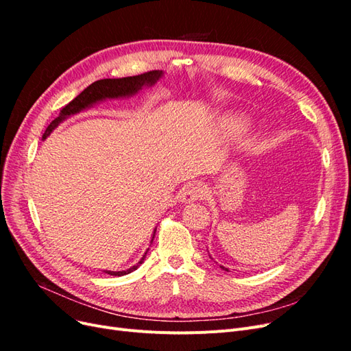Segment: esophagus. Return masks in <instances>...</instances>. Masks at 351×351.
<instances>
[{
    "mask_svg": "<svg viewBox=\"0 0 351 351\" xmlns=\"http://www.w3.org/2000/svg\"><path fill=\"white\" fill-rule=\"evenodd\" d=\"M204 196H205V189L200 184H189L183 190L182 195H180V199H182V202H184V204H190V202L199 200Z\"/></svg>",
    "mask_w": 351,
    "mask_h": 351,
    "instance_id": "esophagus-1",
    "label": "esophagus"
}]
</instances>
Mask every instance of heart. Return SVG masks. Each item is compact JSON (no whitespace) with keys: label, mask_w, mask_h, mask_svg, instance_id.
Listing matches in <instances>:
<instances>
[{"label":"heart","mask_w":351,"mask_h":351,"mask_svg":"<svg viewBox=\"0 0 351 351\" xmlns=\"http://www.w3.org/2000/svg\"><path fill=\"white\" fill-rule=\"evenodd\" d=\"M222 127H224V130L227 133L237 134L246 129V123L241 121L240 119H234V117H226V119L222 120Z\"/></svg>","instance_id":"b5f03b06"}]
</instances>
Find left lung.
<instances>
[{"label": "left lung", "instance_id": "left-lung-1", "mask_svg": "<svg viewBox=\"0 0 351 351\" xmlns=\"http://www.w3.org/2000/svg\"><path fill=\"white\" fill-rule=\"evenodd\" d=\"M221 268H222V269H226V271H228V269H227V268H224V267H221Z\"/></svg>", "mask_w": 351, "mask_h": 351}]
</instances>
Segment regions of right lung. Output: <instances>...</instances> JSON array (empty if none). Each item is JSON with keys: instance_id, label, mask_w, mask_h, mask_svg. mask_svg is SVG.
<instances>
[{"instance_id": "right-lung-1", "label": "right lung", "mask_w": 351, "mask_h": 351, "mask_svg": "<svg viewBox=\"0 0 351 351\" xmlns=\"http://www.w3.org/2000/svg\"><path fill=\"white\" fill-rule=\"evenodd\" d=\"M161 74H162V71L152 70V71H146L143 74H137V76H132V77L101 79V80L93 82L80 95H77L76 98L70 101L66 105V107H62L60 110V115L57 117L56 120H52L49 123V125L47 127V130H45L44 136H42V137L45 139V137L56 129L57 124L64 120L66 117H69L71 114H76V112L84 110L86 107H89V105L98 102V101H102L105 98H120V97H127V95H133L139 89H142V86L154 84L159 77H161ZM155 231H154V236H152V241H154V237H155ZM146 253L143 254V258L139 262H137V265H134V267L130 268V269L117 271V272L115 271H105V272L110 274V275H115V277H121V275L130 274L132 271L137 269V267H139V265L145 261Z\"/></svg>"}]
</instances>
